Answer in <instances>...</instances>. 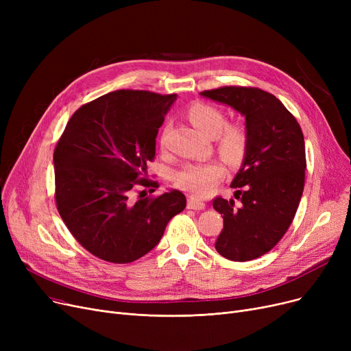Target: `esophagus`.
<instances>
[{
	"label": "esophagus",
	"mask_w": 351,
	"mask_h": 351,
	"mask_svg": "<svg viewBox=\"0 0 351 351\" xmlns=\"http://www.w3.org/2000/svg\"><path fill=\"white\" fill-rule=\"evenodd\" d=\"M206 208L205 202H202L193 196H191L188 199V209H193V210H204Z\"/></svg>",
	"instance_id": "esophagus-1"
}]
</instances>
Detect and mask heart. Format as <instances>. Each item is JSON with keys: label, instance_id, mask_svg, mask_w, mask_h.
Returning a JSON list of instances; mask_svg holds the SVG:
<instances>
[{"label": "heart", "instance_id": "1", "mask_svg": "<svg viewBox=\"0 0 351 351\" xmlns=\"http://www.w3.org/2000/svg\"><path fill=\"white\" fill-rule=\"evenodd\" d=\"M186 115L197 131L210 138L216 136L217 152L229 165L236 166L243 160L249 145V135L242 125H226V114L223 110L206 102L193 104L189 106ZM223 175V165L217 160L191 163L176 173L175 183L178 188L202 197L210 193Z\"/></svg>", "mask_w": 351, "mask_h": 351}]
</instances>
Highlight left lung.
Instances as JSON below:
<instances>
[{"label":"left lung","mask_w":351,"mask_h":351,"mask_svg":"<svg viewBox=\"0 0 351 351\" xmlns=\"http://www.w3.org/2000/svg\"><path fill=\"white\" fill-rule=\"evenodd\" d=\"M200 95L232 106L246 121L247 151L230 185L241 202L213 199L223 217L215 247L229 261H253L279 243L299 208L306 169L302 128L278 98L259 88L220 86Z\"/></svg>","instance_id":"1"}]
</instances>
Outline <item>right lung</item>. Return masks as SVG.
<instances>
[{
    "label": "right lung",
    "mask_w": 351,
    "mask_h": 351,
    "mask_svg": "<svg viewBox=\"0 0 351 351\" xmlns=\"http://www.w3.org/2000/svg\"><path fill=\"white\" fill-rule=\"evenodd\" d=\"M175 99L151 90L109 92L75 110L55 146L57 209L77 242L105 262L138 261L186 206L175 189L132 197L136 186H159L146 179L147 163Z\"/></svg>",
    "instance_id": "obj_1"
}]
</instances>
